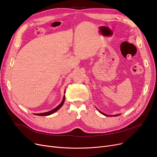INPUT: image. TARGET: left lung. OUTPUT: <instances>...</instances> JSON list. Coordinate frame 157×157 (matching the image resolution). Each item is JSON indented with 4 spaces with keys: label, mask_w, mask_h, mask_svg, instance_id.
<instances>
[{
    "label": "left lung",
    "mask_w": 157,
    "mask_h": 157,
    "mask_svg": "<svg viewBox=\"0 0 157 157\" xmlns=\"http://www.w3.org/2000/svg\"><path fill=\"white\" fill-rule=\"evenodd\" d=\"M98 111H99V112L100 113H101L102 114H103V115H105V116H106V117H117V116H118V115H120V114H117V115H107V114H104V113H101L100 110H98Z\"/></svg>",
    "instance_id": "obj_1"
}]
</instances>
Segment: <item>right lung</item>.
Masks as SVG:
<instances>
[{"instance_id":"1","label":"right lung","mask_w":157,"mask_h":157,"mask_svg":"<svg viewBox=\"0 0 157 157\" xmlns=\"http://www.w3.org/2000/svg\"><path fill=\"white\" fill-rule=\"evenodd\" d=\"M65 96H64V97H63V100H62V101L61 102V103H60L59 105H58L57 107H56L55 109H52V111H48V112H46V113H39V114H35L37 115V116H48V115H50V114H53V113H54L55 112H56V111H57V110H59V109L62 107V105H63L64 102H65Z\"/></svg>"}]
</instances>
